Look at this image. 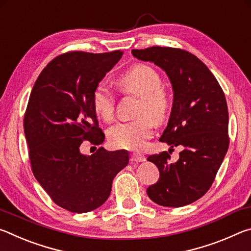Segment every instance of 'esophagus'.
<instances>
[{"instance_id": "esophagus-1", "label": "esophagus", "mask_w": 251, "mask_h": 251, "mask_svg": "<svg viewBox=\"0 0 251 251\" xmlns=\"http://www.w3.org/2000/svg\"><path fill=\"white\" fill-rule=\"evenodd\" d=\"M130 160L135 161V163H142V161L146 160V157L142 154H131L130 155Z\"/></svg>"}]
</instances>
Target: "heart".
<instances>
[{"label":"heart","mask_w":251,"mask_h":251,"mask_svg":"<svg viewBox=\"0 0 251 251\" xmlns=\"http://www.w3.org/2000/svg\"><path fill=\"white\" fill-rule=\"evenodd\" d=\"M122 90L141 97L137 115L131 122H122L110 127L108 141L113 147L126 151H142L151 136V121L159 124L169 110V100L163 88L161 77L152 67L136 64L127 70L120 78ZM94 110L101 120L109 122L114 116L115 97L104 83L97 84L92 95Z\"/></svg>","instance_id":"1"}]
</instances>
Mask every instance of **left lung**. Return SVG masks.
<instances>
[{
	"mask_svg": "<svg viewBox=\"0 0 251 251\" xmlns=\"http://www.w3.org/2000/svg\"><path fill=\"white\" fill-rule=\"evenodd\" d=\"M131 54L154 63L171 80L173 107L159 141L182 147L174 163L167 151L148 157L158 168L159 179L148 187L147 195L164 207L189 205L210 188L228 151L226 97L208 67L187 50L152 46Z\"/></svg>",
	"mask_w": 251,
	"mask_h": 251,
	"instance_id": "obj_1",
	"label": "left lung"
}]
</instances>
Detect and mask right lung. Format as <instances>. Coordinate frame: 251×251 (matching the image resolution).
<instances>
[{
	"instance_id": "right-lung-1",
	"label": "right lung",
	"mask_w": 251,
	"mask_h": 251,
	"mask_svg": "<svg viewBox=\"0 0 251 251\" xmlns=\"http://www.w3.org/2000/svg\"><path fill=\"white\" fill-rule=\"evenodd\" d=\"M122 50L70 52L50 62L37 77L24 116L32 172L52 201L72 212H88L107 201L113 179L129 161L126 151L100 147L80 152L88 141L103 144L92 95Z\"/></svg>"
}]
</instances>
